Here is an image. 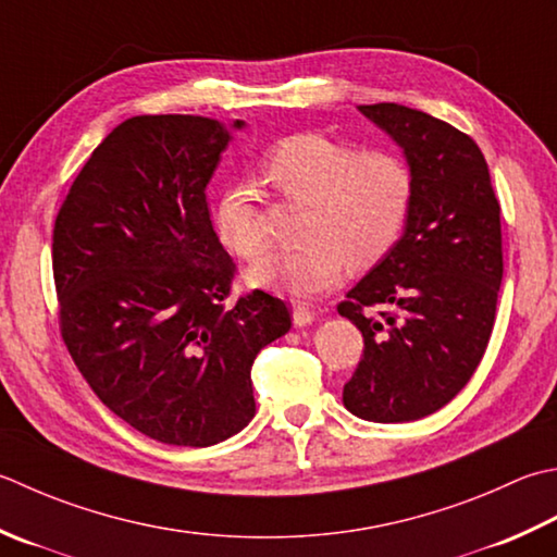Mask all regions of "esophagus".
Wrapping results in <instances>:
<instances>
[{
    "instance_id": "obj_1",
    "label": "esophagus",
    "mask_w": 557,
    "mask_h": 557,
    "mask_svg": "<svg viewBox=\"0 0 557 557\" xmlns=\"http://www.w3.org/2000/svg\"><path fill=\"white\" fill-rule=\"evenodd\" d=\"M292 319H294V325H297V329H304V325H311L315 321V313L307 307H294Z\"/></svg>"
}]
</instances>
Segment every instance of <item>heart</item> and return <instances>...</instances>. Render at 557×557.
Wrapping results in <instances>:
<instances>
[{
	"label": "heart",
	"instance_id": "b5f03b06",
	"mask_svg": "<svg viewBox=\"0 0 557 557\" xmlns=\"http://www.w3.org/2000/svg\"><path fill=\"white\" fill-rule=\"evenodd\" d=\"M265 176L282 198L307 205L304 246L248 270L250 285L289 297H311L341 285L347 268L379 265L406 232L412 193L408 163L384 151H362L323 135H294L270 151ZM222 244L256 260L270 248L263 210L250 185H228L214 207Z\"/></svg>",
	"mask_w": 557,
	"mask_h": 557
}]
</instances>
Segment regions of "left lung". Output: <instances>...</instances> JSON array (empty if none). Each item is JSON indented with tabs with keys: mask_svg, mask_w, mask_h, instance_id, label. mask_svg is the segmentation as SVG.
<instances>
[{
	"mask_svg": "<svg viewBox=\"0 0 557 557\" xmlns=\"http://www.w3.org/2000/svg\"><path fill=\"white\" fill-rule=\"evenodd\" d=\"M357 108L403 149L416 193L394 250L337 304L364 337L343 403L369 422H410L444 408L485 355L503 285L499 202L461 129L398 103Z\"/></svg>",
	"mask_w": 557,
	"mask_h": 557,
	"instance_id": "obj_1",
	"label": "left lung"
}]
</instances>
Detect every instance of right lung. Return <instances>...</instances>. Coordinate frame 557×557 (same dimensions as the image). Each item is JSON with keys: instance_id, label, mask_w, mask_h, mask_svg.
<instances>
[{"instance_id": "1", "label": "right lung", "mask_w": 557, "mask_h": 557, "mask_svg": "<svg viewBox=\"0 0 557 557\" xmlns=\"http://www.w3.org/2000/svg\"><path fill=\"white\" fill-rule=\"evenodd\" d=\"M244 127L129 117L94 149L54 220L64 345L103 406L163 444L242 432L256 416L253 359L292 329L285 301L260 289L224 304L234 260L205 190Z\"/></svg>"}]
</instances>
